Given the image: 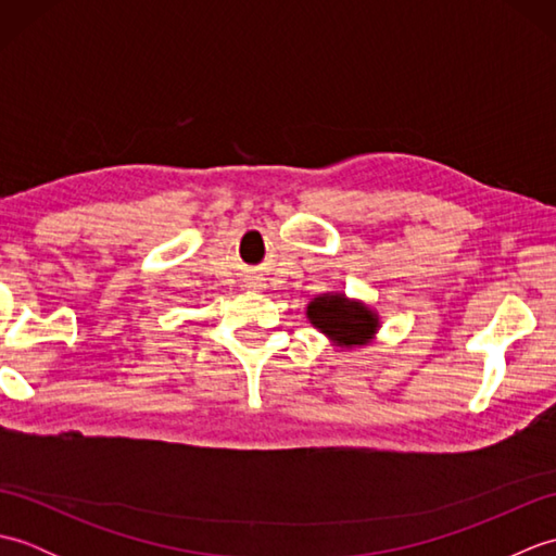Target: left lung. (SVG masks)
Returning <instances> with one entry per match:
<instances>
[{"label":"left lung","mask_w":556,"mask_h":556,"mask_svg":"<svg viewBox=\"0 0 556 556\" xmlns=\"http://www.w3.org/2000/svg\"><path fill=\"white\" fill-rule=\"evenodd\" d=\"M305 315L315 329L332 341L339 349L368 346L380 329V315L368 303L349 299L341 291H329L315 296Z\"/></svg>","instance_id":"1"}]
</instances>
